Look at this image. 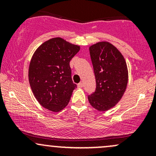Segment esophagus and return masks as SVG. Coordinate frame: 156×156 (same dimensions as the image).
Wrapping results in <instances>:
<instances>
[{
  "instance_id": "1",
  "label": "esophagus",
  "mask_w": 156,
  "mask_h": 156,
  "mask_svg": "<svg viewBox=\"0 0 156 156\" xmlns=\"http://www.w3.org/2000/svg\"><path fill=\"white\" fill-rule=\"evenodd\" d=\"M83 83H81V82H80V83H79L78 84V88H82V87H83Z\"/></svg>"
}]
</instances>
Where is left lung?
Listing matches in <instances>:
<instances>
[{"label": "left lung", "mask_w": 156, "mask_h": 156, "mask_svg": "<svg viewBox=\"0 0 156 156\" xmlns=\"http://www.w3.org/2000/svg\"><path fill=\"white\" fill-rule=\"evenodd\" d=\"M89 49L96 89L88 100L93 108L105 112L115 106L122 98L128 82V67L121 52L110 42H97Z\"/></svg>", "instance_id": "1"}]
</instances>
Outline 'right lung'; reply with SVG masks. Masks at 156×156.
Wrapping results in <instances>:
<instances>
[{"mask_svg": "<svg viewBox=\"0 0 156 156\" xmlns=\"http://www.w3.org/2000/svg\"><path fill=\"white\" fill-rule=\"evenodd\" d=\"M79 51V45L55 37L42 43L32 55L28 80L35 98L44 108L58 112L69 103L76 88L69 62Z\"/></svg>", "mask_w": 156, "mask_h": 156, "instance_id": "obj_1", "label": "right lung"}]
</instances>
